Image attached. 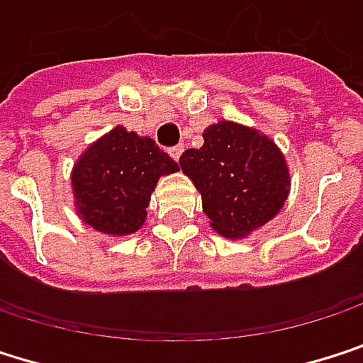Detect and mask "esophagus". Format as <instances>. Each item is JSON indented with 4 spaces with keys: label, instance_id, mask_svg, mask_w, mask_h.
Instances as JSON below:
<instances>
[{
    "label": "esophagus",
    "instance_id": "obj_1",
    "mask_svg": "<svg viewBox=\"0 0 363 363\" xmlns=\"http://www.w3.org/2000/svg\"><path fill=\"white\" fill-rule=\"evenodd\" d=\"M182 152H184V145H175V147H171V150H169V154H171V156H173L175 160H179Z\"/></svg>",
    "mask_w": 363,
    "mask_h": 363
}]
</instances>
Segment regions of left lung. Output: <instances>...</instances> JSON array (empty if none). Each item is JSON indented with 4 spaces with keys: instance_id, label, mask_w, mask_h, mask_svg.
<instances>
[{
    "instance_id": "obj_1",
    "label": "left lung",
    "mask_w": 363,
    "mask_h": 363,
    "mask_svg": "<svg viewBox=\"0 0 363 363\" xmlns=\"http://www.w3.org/2000/svg\"><path fill=\"white\" fill-rule=\"evenodd\" d=\"M203 139V147L182 154L179 167L201 192L211 226L241 239L283 207L289 192L285 158L269 137L226 120L209 126Z\"/></svg>"
}]
</instances>
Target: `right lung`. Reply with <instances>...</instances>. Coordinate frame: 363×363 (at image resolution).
Masks as SVG:
<instances>
[{"label": "right lung", "instance_id": "right-lung-1", "mask_svg": "<svg viewBox=\"0 0 363 363\" xmlns=\"http://www.w3.org/2000/svg\"><path fill=\"white\" fill-rule=\"evenodd\" d=\"M177 162L152 139L116 126L80 156L72 173L82 220L105 235H130L145 222V209L160 175Z\"/></svg>", "mask_w": 363, "mask_h": 363}]
</instances>
